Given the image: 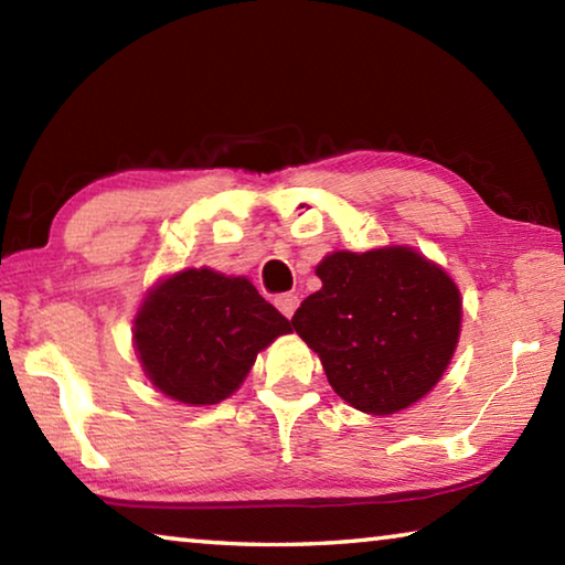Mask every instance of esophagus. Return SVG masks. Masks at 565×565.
<instances>
[{"label": "esophagus", "mask_w": 565, "mask_h": 565, "mask_svg": "<svg viewBox=\"0 0 565 565\" xmlns=\"http://www.w3.org/2000/svg\"><path fill=\"white\" fill-rule=\"evenodd\" d=\"M274 303H276V309H279L286 319H291L294 311H296V306H299V296H296V294H279L274 299Z\"/></svg>", "instance_id": "34e87169"}]
</instances>
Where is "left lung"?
<instances>
[{
    "label": "left lung",
    "instance_id": "1",
    "mask_svg": "<svg viewBox=\"0 0 565 565\" xmlns=\"http://www.w3.org/2000/svg\"><path fill=\"white\" fill-rule=\"evenodd\" d=\"M317 276L321 289L301 301L291 327L349 406L391 416L441 381L463 313L441 266L411 246H381L323 256Z\"/></svg>",
    "mask_w": 565,
    "mask_h": 565
}]
</instances>
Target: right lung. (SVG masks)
Instances as JSON below:
<instances>
[{
	"label": "right lung",
	"mask_w": 565,
	"mask_h": 565,
	"mask_svg": "<svg viewBox=\"0 0 565 565\" xmlns=\"http://www.w3.org/2000/svg\"><path fill=\"white\" fill-rule=\"evenodd\" d=\"M291 323L246 276L209 266L159 279L134 317V349L151 386L186 406H212L234 394L256 353Z\"/></svg>",
	"instance_id": "right-lung-1"
}]
</instances>
